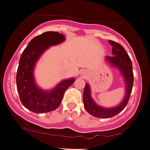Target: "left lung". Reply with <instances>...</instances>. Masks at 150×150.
<instances>
[{
    "label": "left lung",
    "instance_id": "obj_1",
    "mask_svg": "<svg viewBox=\"0 0 150 150\" xmlns=\"http://www.w3.org/2000/svg\"><path fill=\"white\" fill-rule=\"evenodd\" d=\"M112 46V56H106L105 60L111 66L118 69L125 82V93L122 101L114 107H103L96 103L91 96V89L88 83H86L83 93V102L84 109L89 114L98 118H111L122 112L127 104L133 84V73L132 62L130 57L122 46L114 41L109 40Z\"/></svg>",
    "mask_w": 150,
    "mask_h": 150
}]
</instances>
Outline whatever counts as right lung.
<instances>
[{"label": "right lung", "instance_id": "right-lung-1", "mask_svg": "<svg viewBox=\"0 0 150 150\" xmlns=\"http://www.w3.org/2000/svg\"><path fill=\"white\" fill-rule=\"evenodd\" d=\"M65 35L49 31L33 38L19 61L17 72V88L23 106L34 113H47L60 106L66 90L76 81L75 78L62 80L51 90H43L37 85L34 77L36 63L50 47L61 44Z\"/></svg>", "mask_w": 150, "mask_h": 150}]
</instances>
